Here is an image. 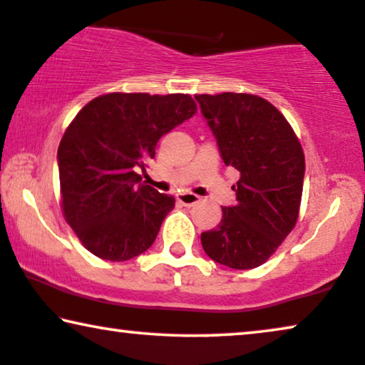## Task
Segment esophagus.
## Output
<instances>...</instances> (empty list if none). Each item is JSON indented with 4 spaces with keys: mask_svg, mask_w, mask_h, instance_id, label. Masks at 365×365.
<instances>
[{
    "mask_svg": "<svg viewBox=\"0 0 365 365\" xmlns=\"http://www.w3.org/2000/svg\"><path fill=\"white\" fill-rule=\"evenodd\" d=\"M177 200L185 207H193L200 202V197L195 195V193H192V192H185V193H178Z\"/></svg>",
    "mask_w": 365,
    "mask_h": 365,
    "instance_id": "obj_1",
    "label": "esophagus"
}]
</instances>
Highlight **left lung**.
I'll use <instances>...</instances> for the list:
<instances>
[{"label":"left lung","mask_w":365,"mask_h":365,"mask_svg":"<svg viewBox=\"0 0 365 365\" xmlns=\"http://www.w3.org/2000/svg\"><path fill=\"white\" fill-rule=\"evenodd\" d=\"M222 158L239 170L237 203L222 207L217 228L202 233L205 254L237 270L255 269L294 230L305 157L294 128L270 101L250 93L195 95Z\"/></svg>","instance_id":"8db88e82"}]
</instances>
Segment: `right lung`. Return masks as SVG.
Listing matches in <instances>:
<instances>
[{"label":"right lung","instance_id":"1","mask_svg":"<svg viewBox=\"0 0 365 365\" xmlns=\"http://www.w3.org/2000/svg\"><path fill=\"white\" fill-rule=\"evenodd\" d=\"M190 95L106 93L78 111L58 147L63 217L81 244L103 260L143 254L175 198L142 183L163 135L192 118Z\"/></svg>","mask_w":365,"mask_h":365}]
</instances>
